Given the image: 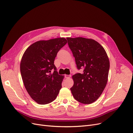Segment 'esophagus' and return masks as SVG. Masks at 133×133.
Instances as JSON below:
<instances>
[{
  "instance_id": "1",
  "label": "esophagus",
  "mask_w": 133,
  "mask_h": 133,
  "mask_svg": "<svg viewBox=\"0 0 133 133\" xmlns=\"http://www.w3.org/2000/svg\"><path fill=\"white\" fill-rule=\"evenodd\" d=\"M65 78L69 79V78H70V77H71V75H67V74H66L65 75Z\"/></svg>"
}]
</instances>
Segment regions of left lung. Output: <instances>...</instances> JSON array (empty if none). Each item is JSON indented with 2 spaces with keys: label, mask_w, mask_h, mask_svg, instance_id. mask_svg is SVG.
I'll return each mask as SVG.
<instances>
[{
  "label": "left lung",
  "mask_w": 133,
  "mask_h": 133,
  "mask_svg": "<svg viewBox=\"0 0 133 133\" xmlns=\"http://www.w3.org/2000/svg\"><path fill=\"white\" fill-rule=\"evenodd\" d=\"M78 69L84 68L82 74L72 76L71 88L74 99L83 104L98 99L107 85L110 63L104 48L92 39L67 38Z\"/></svg>",
  "instance_id": "1"
}]
</instances>
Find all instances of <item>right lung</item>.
<instances>
[{
  "mask_svg": "<svg viewBox=\"0 0 133 133\" xmlns=\"http://www.w3.org/2000/svg\"><path fill=\"white\" fill-rule=\"evenodd\" d=\"M67 43L64 38L39 40L23 54L20 65L23 81L27 93L38 104L53 101L62 87L64 75L58 74L54 61Z\"/></svg>",
  "mask_w": 133,
  "mask_h": 133,
  "instance_id": "1",
  "label": "right lung"
}]
</instances>
